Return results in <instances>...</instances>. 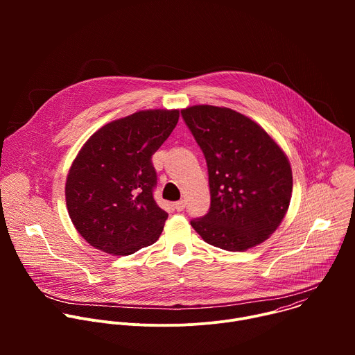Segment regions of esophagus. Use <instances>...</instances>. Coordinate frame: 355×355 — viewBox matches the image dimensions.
<instances>
[{
    "mask_svg": "<svg viewBox=\"0 0 355 355\" xmlns=\"http://www.w3.org/2000/svg\"><path fill=\"white\" fill-rule=\"evenodd\" d=\"M174 207H175V209L178 211V212H181V211H184L185 209V200H177L175 204H174Z\"/></svg>",
    "mask_w": 355,
    "mask_h": 355,
    "instance_id": "obj_1",
    "label": "esophagus"
}]
</instances>
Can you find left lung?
<instances>
[{
    "mask_svg": "<svg viewBox=\"0 0 355 355\" xmlns=\"http://www.w3.org/2000/svg\"><path fill=\"white\" fill-rule=\"evenodd\" d=\"M181 116L205 156L211 189L209 212L191 226L227 251L267 240L292 195V170L281 147L254 121L229 108L195 105Z\"/></svg>",
    "mask_w": 355,
    "mask_h": 355,
    "instance_id": "obj_1",
    "label": "left lung"
}]
</instances>
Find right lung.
<instances>
[{
  "mask_svg": "<svg viewBox=\"0 0 355 355\" xmlns=\"http://www.w3.org/2000/svg\"><path fill=\"white\" fill-rule=\"evenodd\" d=\"M180 111L148 110L96 130L71 164L67 211L77 232L95 248L129 256L159 240L168 214L155 200L151 163L175 128Z\"/></svg>",
  "mask_w": 355,
  "mask_h": 355,
  "instance_id": "add662e5",
  "label": "right lung"
}]
</instances>
